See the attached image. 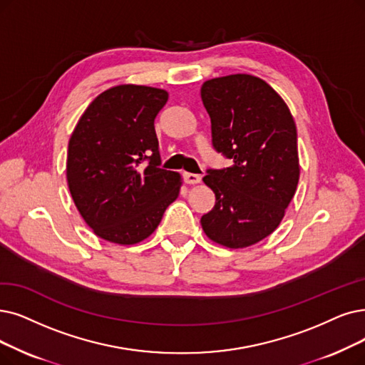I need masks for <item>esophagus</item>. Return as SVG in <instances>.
<instances>
[{"label":"esophagus","instance_id":"1","mask_svg":"<svg viewBox=\"0 0 365 365\" xmlns=\"http://www.w3.org/2000/svg\"><path fill=\"white\" fill-rule=\"evenodd\" d=\"M182 178H184V181L187 182V184H199L200 182V175H197V173H190V172H185L184 175H182Z\"/></svg>","mask_w":365,"mask_h":365}]
</instances>
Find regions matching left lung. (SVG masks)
<instances>
[{
	"mask_svg": "<svg viewBox=\"0 0 365 365\" xmlns=\"http://www.w3.org/2000/svg\"><path fill=\"white\" fill-rule=\"evenodd\" d=\"M200 97L214 150L233 162L203 177L215 205L200 225L214 242L242 249L271 235L297 192V125L283 98L252 75L207 81Z\"/></svg>",
	"mask_w": 365,
	"mask_h": 365,
	"instance_id": "obj_1",
	"label": "left lung"
}]
</instances>
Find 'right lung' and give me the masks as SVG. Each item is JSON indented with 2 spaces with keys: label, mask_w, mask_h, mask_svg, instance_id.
<instances>
[{
  "label": "right lung",
  "mask_w": 365,
  "mask_h": 365,
  "mask_svg": "<svg viewBox=\"0 0 365 365\" xmlns=\"http://www.w3.org/2000/svg\"><path fill=\"white\" fill-rule=\"evenodd\" d=\"M165 90L118 85L97 96L73 130L67 182L97 237L130 245L148 238L178 197L181 175L160 168L154 128Z\"/></svg>",
  "instance_id": "add662e5"
}]
</instances>
